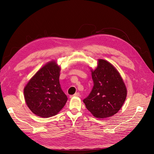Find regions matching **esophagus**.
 I'll return each mask as SVG.
<instances>
[{
  "instance_id": "esophagus-1",
  "label": "esophagus",
  "mask_w": 154,
  "mask_h": 154,
  "mask_svg": "<svg viewBox=\"0 0 154 154\" xmlns=\"http://www.w3.org/2000/svg\"><path fill=\"white\" fill-rule=\"evenodd\" d=\"M80 96V94H79V93H76L74 94L73 95H71L70 97L72 98V97H73V96Z\"/></svg>"
}]
</instances>
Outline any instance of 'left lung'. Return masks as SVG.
Wrapping results in <instances>:
<instances>
[{"label":"left lung","mask_w":154,"mask_h":154,"mask_svg":"<svg viewBox=\"0 0 154 154\" xmlns=\"http://www.w3.org/2000/svg\"><path fill=\"white\" fill-rule=\"evenodd\" d=\"M93 88L83 100L87 109L97 118L109 117L121 109L127 96L126 86L120 74L112 64L98 60L92 71Z\"/></svg>","instance_id":"1"}]
</instances>
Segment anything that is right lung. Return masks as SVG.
Wrapping results in <instances>:
<instances>
[{
	"mask_svg": "<svg viewBox=\"0 0 154 154\" xmlns=\"http://www.w3.org/2000/svg\"><path fill=\"white\" fill-rule=\"evenodd\" d=\"M60 68L54 61L44 66L24 89L26 103L30 110L41 117L56 115L68 100L60 84Z\"/></svg>",
	"mask_w": 154,
	"mask_h": 154,
	"instance_id": "right-lung-1",
	"label": "right lung"
}]
</instances>
